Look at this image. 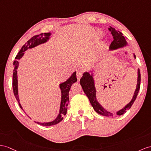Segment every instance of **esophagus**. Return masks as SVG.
Returning a JSON list of instances; mask_svg holds the SVG:
<instances>
[{
  "instance_id": "obj_1",
  "label": "esophagus",
  "mask_w": 151,
  "mask_h": 151,
  "mask_svg": "<svg viewBox=\"0 0 151 151\" xmlns=\"http://www.w3.org/2000/svg\"><path fill=\"white\" fill-rule=\"evenodd\" d=\"M83 73V70H79L77 71V78H78V81H79L81 78L82 77Z\"/></svg>"
}]
</instances>
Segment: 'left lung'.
Segmentation results:
<instances>
[{
  "label": "left lung",
  "mask_w": 151,
  "mask_h": 151,
  "mask_svg": "<svg viewBox=\"0 0 151 151\" xmlns=\"http://www.w3.org/2000/svg\"><path fill=\"white\" fill-rule=\"evenodd\" d=\"M108 30L111 32L112 36H113V41L111 42V45L109 46V50H116L117 49H120V48H122L124 47H126L128 45V43L126 41V37L123 36L122 33L120 32L119 31H116V29L109 26L108 28ZM133 56L134 59L136 58L135 54H133ZM90 72H85L83 73V77L80 80V84L81 85L83 90L84 91V93L86 94L88 97V99L90 102V103L93 108L94 110L96 111L99 115H103L105 116H113V113L108 111V110L104 109L102 106L99 104V102L97 100V91L96 88L95 86V80L93 78V71H90ZM140 81H141V76H140V72H139V69H138V78H137V88L134 91V93L133 95V97L132 98L131 101L129 102L126 106L116 111V114L117 115H123L124 113L126 112V110L129 109L131 107L134 103V101L137 99V97L138 93V91L139 90V87H140Z\"/></svg>",
  "instance_id": "8db88e82"
}]
</instances>
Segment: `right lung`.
Instances as JSON below:
<instances>
[{
    "label": "right lung",
    "mask_w": 151,
    "mask_h": 151,
    "mask_svg": "<svg viewBox=\"0 0 151 151\" xmlns=\"http://www.w3.org/2000/svg\"><path fill=\"white\" fill-rule=\"evenodd\" d=\"M51 33L50 32H45L42 33L38 35H35L32 37L30 40L25 43L24 45L21 48L19 52L18 53L17 56L15 58V61L13 62L14 65V70H13V93L16 99L17 100L18 104H19L20 108L23 110L22 107L20 103V99L19 96H18V76H17V69L18 67V65H19V62L18 60H20V58H22L24 55V52L26 51L29 49H32L39 45H41L44 43H46L48 40L50 38ZM77 81V78H76V72H73L72 76L66 81L65 82H63L60 84V88L61 90V104H60V112L58 116L56 117L55 120H54L52 122H35L37 124L42 125L43 126H53V125H56L58 123H60L61 121L63 119V116L67 114V107L68 105L69 102V91L70 90L71 86L72 84L76 83ZM25 112V111H24ZM30 118V117H29Z\"/></svg>",
    "instance_id": "obj_1"
}]
</instances>
